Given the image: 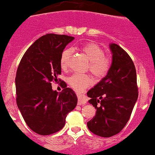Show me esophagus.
<instances>
[{
  "label": "esophagus",
  "mask_w": 155,
  "mask_h": 155,
  "mask_svg": "<svg viewBox=\"0 0 155 155\" xmlns=\"http://www.w3.org/2000/svg\"><path fill=\"white\" fill-rule=\"evenodd\" d=\"M86 102H87V100H86V99L83 98L82 97H80V96H79V97H78V105H84V104H85Z\"/></svg>",
  "instance_id": "1"
}]
</instances>
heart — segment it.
I'll list each match as a JSON object with an SVG mask.
<instances>
[{
  "instance_id": "1",
  "label": "heart",
  "mask_w": 155,
  "mask_h": 155,
  "mask_svg": "<svg viewBox=\"0 0 155 155\" xmlns=\"http://www.w3.org/2000/svg\"><path fill=\"white\" fill-rule=\"evenodd\" d=\"M79 50L90 61L89 71L97 77L106 76L110 68V59L105 56L102 48L94 43H86L79 47ZM71 55L70 49H64L60 56V65L62 69L67 68L68 60ZM92 82L90 76L85 74H73L68 79V83L76 92H82Z\"/></svg>"
}]
</instances>
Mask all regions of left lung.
Segmentation results:
<instances>
[{"instance_id":"8db88e82","label":"left lung","mask_w":155,"mask_h":155,"mask_svg":"<svg viewBox=\"0 0 155 155\" xmlns=\"http://www.w3.org/2000/svg\"><path fill=\"white\" fill-rule=\"evenodd\" d=\"M109 48L112 53L110 70L87 93L91 98L88 102L97 109L95 116L87 122V128L103 137L122 131L138 98L136 69L131 57L116 44H110Z\"/></svg>"}]
</instances>
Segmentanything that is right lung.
<instances>
[{
  "mask_svg": "<svg viewBox=\"0 0 155 155\" xmlns=\"http://www.w3.org/2000/svg\"><path fill=\"white\" fill-rule=\"evenodd\" d=\"M72 36L47 34L35 41L23 56L15 77L16 102L27 125L40 135L60 131L69 112L77 105L72 89L61 82L60 94L51 82L61 75L60 56Z\"/></svg>",
  "mask_w": 155,
  "mask_h": 155,
  "instance_id": "1",
  "label": "right lung"
}]
</instances>
